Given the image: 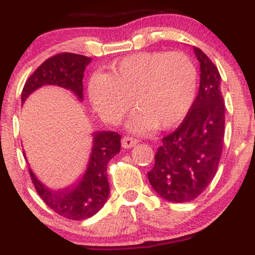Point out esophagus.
Masks as SVG:
<instances>
[{"label":"esophagus","instance_id":"34e87169","mask_svg":"<svg viewBox=\"0 0 255 255\" xmlns=\"http://www.w3.org/2000/svg\"><path fill=\"white\" fill-rule=\"evenodd\" d=\"M136 144H138V140L134 138H132V136H125V138L122 139V146L126 149L133 148V146L136 145Z\"/></svg>","mask_w":255,"mask_h":255}]
</instances>
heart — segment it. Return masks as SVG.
I'll return each instance as SVG.
<instances>
[{
    "label": "heart",
    "mask_w": 255,
    "mask_h": 255,
    "mask_svg": "<svg viewBox=\"0 0 255 255\" xmlns=\"http://www.w3.org/2000/svg\"><path fill=\"white\" fill-rule=\"evenodd\" d=\"M198 73L186 53L140 52L110 66L89 80L88 93L99 116L117 125L132 106L128 121L134 133L170 128L188 114L197 93Z\"/></svg>",
    "instance_id": "b5f03b06"
}]
</instances>
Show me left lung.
I'll list each match as a JSON object with an SVG mask.
<instances>
[{
    "label": "left lung",
    "mask_w": 255,
    "mask_h": 255,
    "mask_svg": "<svg viewBox=\"0 0 255 255\" xmlns=\"http://www.w3.org/2000/svg\"><path fill=\"white\" fill-rule=\"evenodd\" d=\"M200 63L198 96L176 130L163 136L148 172L154 191L172 203L199 197L216 175L224 148L225 104L216 66L194 47Z\"/></svg>",
    "instance_id": "left-lung-1"
}]
</instances>
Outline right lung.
<instances>
[{
  "label": "right lung",
  "mask_w": 255,
  "mask_h": 255,
  "mask_svg": "<svg viewBox=\"0 0 255 255\" xmlns=\"http://www.w3.org/2000/svg\"><path fill=\"white\" fill-rule=\"evenodd\" d=\"M92 58L63 52L47 58L29 77L21 92V104L42 85H58L73 92L83 100V74ZM121 150V135L116 132L94 133L93 149L84 176L71 188L52 191L36 178L29 168L31 181L45 204L56 214L69 220H85L95 215L110 194L107 163Z\"/></svg>",
  "instance_id": "add662e5"
}]
</instances>
